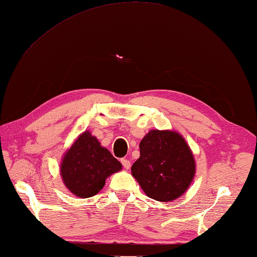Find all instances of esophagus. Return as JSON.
Returning <instances> with one entry per match:
<instances>
[{
  "label": "esophagus",
  "mask_w": 257,
  "mask_h": 257,
  "mask_svg": "<svg viewBox=\"0 0 257 257\" xmlns=\"http://www.w3.org/2000/svg\"><path fill=\"white\" fill-rule=\"evenodd\" d=\"M121 163H122V166H123V168L124 169H126V170H129L130 169V161L129 160H127V159H122L121 160Z\"/></svg>",
  "instance_id": "esophagus-1"
}]
</instances>
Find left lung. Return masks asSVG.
I'll list each match as a JSON object with an SVG mask.
<instances>
[{"mask_svg": "<svg viewBox=\"0 0 257 257\" xmlns=\"http://www.w3.org/2000/svg\"><path fill=\"white\" fill-rule=\"evenodd\" d=\"M140 158L131 166V174L150 198L175 200L192 184L196 162L184 137L173 130H151L143 137Z\"/></svg>", "mask_w": 257, "mask_h": 257, "instance_id": "8db88e82", "label": "left lung"}]
</instances>
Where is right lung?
I'll use <instances>...</instances> for the list:
<instances>
[{"mask_svg": "<svg viewBox=\"0 0 257 257\" xmlns=\"http://www.w3.org/2000/svg\"><path fill=\"white\" fill-rule=\"evenodd\" d=\"M121 163L100 146L96 137L85 130L64 153L60 174L71 193L80 198H88L100 192L107 177L121 171Z\"/></svg>", "mask_w": 257, "mask_h": 257, "instance_id": "obj_1", "label": "right lung"}]
</instances>
